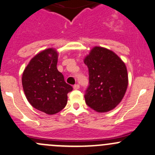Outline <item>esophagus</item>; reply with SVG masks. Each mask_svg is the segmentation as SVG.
Listing matches in <instances>:
<instances>
[{
  "label": "esophagus",
  "mask_w": 155,
  "mask_h": 155,
  "mask_svg": "<svg viewBox=\"0 0 155 155\" xmlns=\"http://www.w3.org/2000/svg\"><path fill=\"white\" fill-rule=\"evenodd\" d=\"M73 89H75V90H78V89H79V84H76L73 85Z\"/></svg>",
  "instance_id": "esophagus-1"
}]
</instances>
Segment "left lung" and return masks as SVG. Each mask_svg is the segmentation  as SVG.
<instances>
[{
	"label": "left lung",
	"mask_w": 155,
	"mask_h": 155,
	"mask_svg": "<svg viewBox=\"0 0 155 155\" xmlns=\"http://www.w3.org/2000/svg\"><path fill=\"white\" fill-rule=\"evenodd\" d=\"M84 62L89 72L86 104L99 113L111 110L121 102L128 87L125 63L113 51L101 47H94Z\"/></svg>",
	"instance_id": "8db88e82"
}]
</instances>
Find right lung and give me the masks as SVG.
<instances>
[{
  "mask_svg": "<svg viewBox=\"0 0 155 155\" xmlns=\"http://www.w3.org/2000/svg\"><path fill=\"white\" fill-rule=\"evenodd\" d=\"M57 61L56 50L46 49L30 60L22 75L23 89L28 102L48 114L62 110L68 102V94L73 90L57 69Z\"/></svg>",
  "mask_w": 155,
  "mask_h": 155,
  "instance_id": "right-lung-1",
  "label": "right lung"
}]
</instances>
